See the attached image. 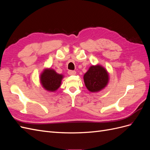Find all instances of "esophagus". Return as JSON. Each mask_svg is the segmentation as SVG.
Here are the masks:
<instances>
[{"instance_id": "obj_1", "label": "esophagus", "mask_w": 150, "mask_h": 150, "mask_svg": "<svg viewBox=\"0 0 150 150\" xmlns=\"http://www.w3.org/2000/svg\"><path fill=\"white\" fill-rule=\"evenodd\" d=\"M67 73L69 75H75L76 74V72L75 71H72V70H69V71L67 72Z\"/></svg>"}]
</instances>
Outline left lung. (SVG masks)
<instances>
[{
    "mask_svg": "<svg viewBox=\"0 0 150 150\" xmlns=\"http://www.w3.org/2000/svg\"><path fill=\"white\" fill-rule=\"evenodd\" d=\"M86 87L90 92L100 91L107 86L109 74L106 69L101 65L91 66L84 75Z\"/></svg>",
    "mask_w": 150,
    "mask_h": 150,
    "instance_id": "obj_1",
    "label": "left lung"
}]
</instances>
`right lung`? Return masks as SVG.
<instances>
[{
  "instance_id": "obj_1",
  "label": "right lung",
  "mask_w": 150,
  "mask_h": 150,
  "mask_svg": "<svg viewBox=\"0 0 150 150\" xmlns=\"http://www.w3.org/2000/svg\"><path fill=\"white\" fill-rule=\"evenodd\" d=\"M62 74H58L52 69H44L40 76V81L42 87L48 91L54 92L60 87L63 78Z\"/></svg>"
}]
</instances>
